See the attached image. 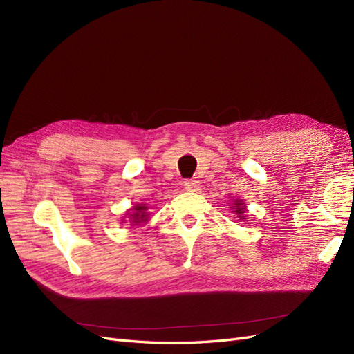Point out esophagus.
<instances>
[{"label": "esophagus", "instance_id": "obj_1", "mask_svg": "<svg viewBox=\"0 0 354 354\" xmlns=\"http://www.w3.org/2000/svg\"><path fill=\"white\" fill-rule=\"evenodd\" d=\"M185 187L189 192H198L199 190V181L196 178H190L185 181Z\"/></svg>", "mask_w": 354, "mask_h": 354}]
</instances>
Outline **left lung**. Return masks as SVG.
Masks as SVG:
<instances>
[{
    "label": "left lung",
    "instance_id": "1",
    "mask_svg": "<svg viewBox=\"0 0 354 354\" xmlns=\"http://www.w3.org/2000/svg\"><path fill=\"white\" fill-rule=\"evenodd\" d=\"M233 212L236 214V216L241 218V220H245L246 218V216H245V212H246V209H245V203L242 202V201H239V199H234V207H233Z\"/></svg>",
    "mask_w": 354,
    "mask_h": 354
}]
</instances>
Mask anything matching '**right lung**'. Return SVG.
Returning <instances> with one entry per match:
<instances>
[{"mask_svg":"<svg viewBox=\"0 0 354 354\" xmlns=\"http://www.w3.org/2000/svg\"><path fill=\"white\" fill-rule=\"evenodd\" d=\"M147 207L145 205V203H142V205H137L133 208V211H130V214H128V218L131 220L133 226L134 224H140V223H146L147 221Z\"/></svg>","mask_w":354,"mask_h":354,"instance_id":"right-lung-1","label":"right lung"}]
</instances>
